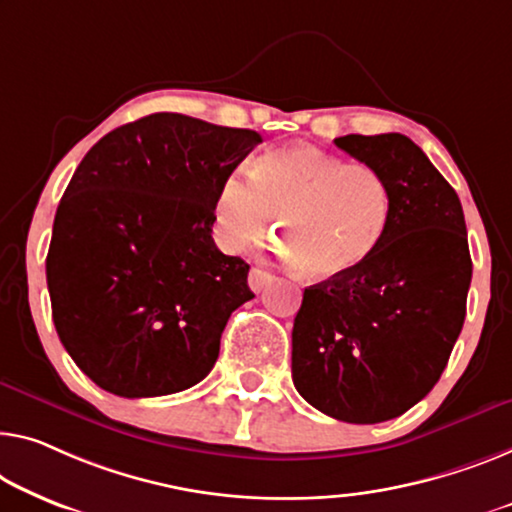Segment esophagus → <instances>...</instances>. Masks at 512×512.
I'll use <instances>...</instances> for the list:
<instances>
[{
    "mask_svg": "<svg viewBox=\"0 0 512 512\" xmlns=\"http://www.w3.org/2000/svg\"><path fill=\"white\" fill-rule=\"evenodd\" d=\"M273 280V276L269 271H264V269H259V266H253V269H250V276H248V285H250V289H253V292H262V289L269 285V282Z\"/></svg>",
    "mask_w": 512,
    "mask_h": 512,
    "instance_id": "1",
    "label": "esophagus"
}]
</instances>
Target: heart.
<instances>
[{"label":"heart","instance_id":"b5f03b06","mask_svg":"<svg viewBox=\"0 0 512 512\" xmlns=\"http://www.w3.org/2000/svg\"><path fill=\"white\" fill-rule=\"evenodd\" d=\"M218 243L230 253L285 236L287 262L305 278L331 282L354 276L377 255L393 216V193L384 174L347 163L329 151L292 144L232 170L218 183Z\"/></svg>","mask_w":512,"mask_h":512}]
</instances>
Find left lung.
I'll return each mask as SVG.
<instances>
[{"instance_id": "obj_1", "label": "left lung", "mask_w": 512, "mask_h": 512, "mask_svg": "<svg viewBox=\"0 0 512 512\" xmlns=\"http://www.w3.org/2000/svg\"><path fill=\"white\" fill-rule=\"evenodd\" d=\"M335 144L384 174L393 216L361 271L303 292L292 379L322 414L370 425L402 416L439 381L467 315L471 255L460 197L407 135Z\"/></svg>"}]
</instances>
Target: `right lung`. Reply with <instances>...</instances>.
Here are the masks:
<instances>
[{"instance_id": "1", "label": "right lung", "mask_w": 512, "mask_h": 512, "mask_svg": "<svg viewBox=\"0 0 512 512\" xmlns=\"http://www.w3.org/2000/svg\"><path fill=\"white\" fill-rule=\"evenodd\" d=\"M262 137L177 112L114 128L61 197L45 276L75 365L121 398L186 391L209 375L250 266L216 248L213 202Z\"/></svg>"}]
</instances>
